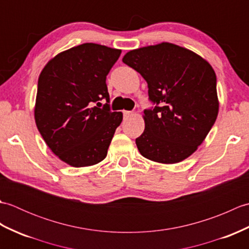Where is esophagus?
I'll list each match as a JSON object with an SVG mask.
<instances>
[{"instance_id":"34e87169","label":"esophagus","mask_w":249,"mask_h":249,"mask_svg":"<svg viewBox=\"0 0 249 249\" xmlns=\"http://www.w3.org/2000/svg\"><path fill=\"white\" fill-rule=\"evenodd\" d=\"M123 114H124V116L125 118H127V116H130V115H133V112H131V111H123Z\"/></svg>"}]
</instances>
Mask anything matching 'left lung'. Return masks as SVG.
Returning a JSON list of instances; mask_svg holds the SVG:
<instances>
[{"label":"left lung","instance_id":"1","mask_svg":"<svg viewBox=\"0 0 249 249\" xmlns=\"http://www.w3.org/2000/svg\"><path fill=\"white\" fill-rule=\"evenodd\" d=\"M123 62L143 77L155 105L144 110L145 128L136 139L140 154L161 163L184 160L202 143L217 118L212 66L170 43L131 50Z\"/></svg>","mask_w":249,"mask_h":249}]
</instances>
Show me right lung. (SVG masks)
I'll use <instances>...</instances> for the list:
<instances>
[{"instance_id": "add662e5", "label": "right lung", "mask_w": 249, "mask_h": 249, "mask_svg": "<svg viewBox=\"0 0 249 249\" xmlns=\"http://www.w3.org/2000/svg\"><path fill=\"white\" fill-rule=\"evenodd\" d=\"M121 50L87 43L63 51L41 71L34 116L50 150L72 167L107 156L122 112L110 110L106 78ZM106 99L102 108L99 102Z\"/></svg>"}]
</instances>
